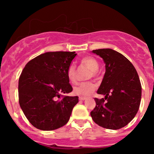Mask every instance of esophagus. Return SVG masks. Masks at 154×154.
<instances>
[{
  "label": "esophagus",
  "instance_id": "esophagus-1",
  "mask_svg": "<svg viewBox=\"0 0 154 154\" xmlns=\"http://www.w3.org/2000/svg\"><path fill=\"white\" fill-rule=\"evenodd\" d=\"M79 99L80 100H84L85 99V97H83V96H79Z\"/></svg>",
  "mask_w": 154,
  "mask_h": 154
}]
</instances>
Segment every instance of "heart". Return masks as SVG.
<instances>
[{
	"label": "heart",
	"instance_id": "obj_1",
	"mask_svg": "<svg viewBox=\"0 0 154 154\" xmlns=\"http://www.w3.org/2000/svg\"><path fill=\"white\" fill-rule=\"evenodd\" d=\"M81 63L90 69L92 70L91 75L95 77L97 75V71L98 69V64L97 60L91 56H85L81 59ZM66 75L68 77L69 80L71 82L72 84H76L77 82V67L75 63H72L69 66H68L66 70ZM96 88V85L93 81H88V82H84L80 83L77 86L74 88V93L77 95H81V96H86L91 94Z\"/></svg>",
	"mask_w": 154,
	"mask_h": 154
}]
</instances>
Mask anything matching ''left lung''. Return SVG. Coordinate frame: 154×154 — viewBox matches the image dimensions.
<instances>
[{
    "label": "left lung",
    "instance_id": "8db88e82",
    "mask_svg": "<svg viewBox=\"0 0 154 154\" xmlns=\"http://www.w3.org/2000/svg\"><path fill=\"white\" fill-rule=\"evenodd\" d=\"M106 63V72L95 107L91 112L94 122L103 128L119 130L135 117L141 100V84L132 63L125 56L110 48L93 50Z\"/></svg>",
    "mask_w": 154,
    "mask_h": 154
}]
</instances>
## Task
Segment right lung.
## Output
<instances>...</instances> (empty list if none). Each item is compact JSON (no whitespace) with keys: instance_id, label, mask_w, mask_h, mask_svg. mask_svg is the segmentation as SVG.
I'll use <instances>...</instances> for the list:
<instances>
[{"instance_id":"right-lung-1","label":"right lung","mask_w":154,"mask_h":154,"mask_svg":"<svg viewBox=\"0 0 154 154\" xmlns=\"http://www.w3.org/2000/svg\"><path fill=\"white\" fill-rule=\"evenodd\" d=\"M77 54L56 51L40 54L24 66L19 79V102L26 119L35 128L54 130L68 122L77 96L66 75Z\"/></svg>"}]
</instances>
